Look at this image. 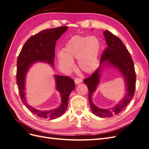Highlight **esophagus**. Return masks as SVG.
I'll list each match as a JSON object with an SVG mask.
<instances>
[{"label": "esophagus", "instance_id": "obj_1", "mask_svg": "<svg viewBox=\"0 0 149 149\" xmlns=\"http://www.w3.org/2000/svg\"><path fill=\"white\" fill-rule=\"evenodd\" d=\"M82 81H83V80L81 79H79V78H75V79H74V83L76 84H79Z\"/></svg>", "mask_w": 149, "mask_h": 149}]
</instances>
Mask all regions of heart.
Segmentation results:
<instances>
[{"mask_svg": "<svg viewBox=\"0 0 149 149\" xmlns=\"http://www.w3.org/2000/svg\"><path fill=\"white\" fill-rule=\"evenodd\" d=\"M100 51V43L96 37L75 35L66 43L63 52L58 53V58L65 71L73 70V60L77 59L79 68L86 73H91L97 67Z\"/></svg>", "mask_w": 149, "mask_h": 149, "instance_id": "b5f03b06", "label": "heart"}]
</instances>
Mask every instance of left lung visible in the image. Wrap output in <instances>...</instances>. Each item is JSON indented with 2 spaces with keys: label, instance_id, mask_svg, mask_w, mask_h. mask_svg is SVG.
<instances>
[{
  "label": "left lung",
  "instance_id": "8db88e82",
  "mask_svg": "<svg viewBox=\"0 0 149 149\" xmlns=\"http://www.w3.org/2000/svg\"><path fill=\"white\" fill-rule=\"evenodd\" d=\"M103 35L107 48L102 53L100 66L90 77L83 81L88 88L89 102L93 113L100 118H106L119 114L128 105L134 96L136 77L132 57L123 42L107 30L104 31ZM109 68L117 70L123 76L126 93L115 106L109 109H102L94 104L92 96L100 83L103 71Z\"/></svg>",
  "mask_w": 149,
  "mask_h": 149
}]
</instances>
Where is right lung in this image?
Masks as SVG:
<instances>
[{"label": "right lung", "mask_w": 149, "mask_h": 149, "mask_svg": "<svg viewBox=\"0 0 149 149\" xmlns=\"http://www.w3.org/2000/svg\"><path fill=\"white\" fill-rule=\"evenodd\" d=\"M68 26L44 30L31 37L25 42L18 56L17 83L22 101L33 114L43 119L60 118L67 109L69 97L75 89L74 81L68 76L54 74L56 89L60 93L61 104L56 109L42 111L30 106L26 99V76L30 67L35 63L42 62L54 67L56 42L68 30Z\"/></svg>", "instance_id": "right-lung-1"}]
</instances>
